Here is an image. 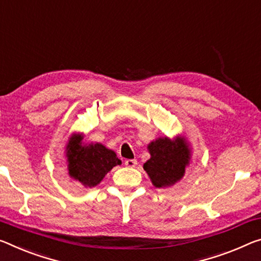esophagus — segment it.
Here are the masks:
<instances>
[{"label": "esophagus", "instance_id": "34e87169", "mask_svg": "<svg viewBox=\"0 0 261 261\" xmlns=\"http://www.w3.org/2000/svg\"><path fill=\"white\" fill-rule=\"evenodd\" d=\"M124 165H125L126 167H135L136 165H137V160L136 159H126L124 161Z\"/></svg>", "mask_w": 261, "mask_h": 261}]
</instances>
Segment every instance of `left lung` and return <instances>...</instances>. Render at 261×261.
<instances>
[{
	"instance_id": "obj_1",
	"label": "left lung",
	"mask_w": 261,
	"mask_h": 261,
	"mask_svg": "<svg viewBox=\"0 0 261 261\" xmlns=\"http://www.w3.org/2000/svg\"><path fill=\"white\" fill-rule=\"evenodd\" d=\"M151 159L144 164V169L155 187L174 185L184 176L189 163V150L182 139L159 138L148 145Z\"/></svg>"
}]
</instances>
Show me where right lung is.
<instances>
[{
  "label": "right lung",
  "instance_id": "add662e5",
  "mask_svg": "<svg viewBox=\"0 0 261 261\" xmlns=\"http://www.w3.org/2000/svg\"><path fill=\"white\" fill-rule=\"evenodd\" d=\"M81 136H74L68 143L69 175L80 181L86 187H94L102 181L111 168L121 165L114 151L101 144L81 145Z\"/></svg>",
  "mask_w": 261,
  "mask_h": 261
}]
</instances>
